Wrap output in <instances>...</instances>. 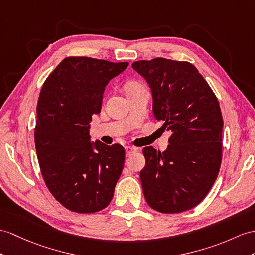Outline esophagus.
Masks as SVG:
<instances>
[{
    "mask_svg": "<svg viewBox=\"0 0 255 255\" xmlns=\"http://www.w3.org/2000/svg\"><path fill=\"white\" fill-rule=\"evenodd\" d=\"M136 151H137V148L132 147V146H127V147H126V153H127V157L131 156L132 153H134V152H136Z\"/></svg>",
    "mask_w": 255,
    "mask_h": 255,
    "instance_id": "esophagus-1",
    "label": "esophagus"
}]
</instances>
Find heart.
Returning <instances> with one entry per match:
<instances>
[{
	"label": "heart",
	"instance_id": "heart-1",
	"mask_svg": "<svg viewBox=\"0 0 255 255\" xmlns=\"http://www.w3.org/2000/svg\"><path fill=\"white\" fill-rule=\"evenodd\" d=\"M137 85H138L137 83H135V82H131V83H128V89L134 88V86H137Z\"/></svg>",
	"mask_w": 255,
	"mask_h": 255
}]
</instances>
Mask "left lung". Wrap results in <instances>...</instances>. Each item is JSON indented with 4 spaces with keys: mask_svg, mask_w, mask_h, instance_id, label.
<instances>
[{
    "mask_svg": "<svg viewBox=\"0 0 255 255\" xmlns=\"http://www.w3.org/2000/svg\"><path fill=\"white\" fill-rule=\"evenodd\" d=\"M133 69L152 94L154 118L171 132L163 152L142 149V191L149 207L161 213H181L207 196L222 162L223 118L207 81L187 61L139 60Z\"/></svg>",
    "mask_w": 255,
    "mask_h": 255,
    "instance_id": "left-lung-1",
    "label": "left lung"
}]
</instances>
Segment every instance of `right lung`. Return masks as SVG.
Segmentation results:
<instances>
[{
  "instance_id": "add662e5",
  "label": "right lung",
  "mask_w": 255,
  "mask_h": 255,
  "mask_svg": "<svg viewBox=\"0 0 255 255\" xmlns=\"http://www.w3.org/2000/svg\"><path fill=\"white\" fill-rule=\"evenodd\" d=\"M128 66L67 57L42 86L34 128L40 169L55 199L73 212H97L114 197L126 152L119 144L92 142L90 122L109 81Z\"/></svg>"
}]
</instances>
